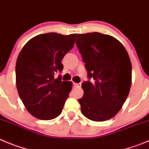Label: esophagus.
<instances>
[{
  "label": "esophagus",
  "mask_w": 149,
  "mask_h": 149,
  "mask_svg": "<svg viewBox=\"0 0 149 149\" xmlns=\"http://www.w3.org/2000/svg\"><path fill=\"white\" fill-rule=\"evenodd\" d=\"M73 85L76 87H81V83H73Z\"/></svg>",
  "instance_id": "obj_1"
}]
</instances>
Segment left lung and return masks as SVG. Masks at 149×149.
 I'll use <instances>...</instances> for the list:
<instances>
[{
	"mask_svg": "<svg viewBox=\"0 0 149 149\" xmlns=\"http://www.w3.org/2000/svg\"><path fill=\"white\" fill-rule=\"evenodd\" d=\"M76 46L93 81L81 84L84 95L78 99L83 115L105 121L120 111L132 85V63L120 41L98 32L79 34Z\"/></svg>",
	"mask_w": 149,
	"mask_h": 149,
	"instance_id": "8db88e82",
	"label": "left lung"
}]
</instances>
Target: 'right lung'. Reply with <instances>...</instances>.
Returning a JSON list of instances; mask_svg holds the SVG:
<instances>
[{"mask_svg": "<svg viewBox=\"0 0 149 149\" xmlns=\"http://www.w3.org/2000/svg\"><path fill=\"white\" fill-rule=\"evenodd\" d=\"M76 34H39L26 42L17 59L18 94L28 112L40 120H51L62 112L73 87L71 81L54 78L63 70L61 61L73 48Z\"/></svg>", "mask_w": 149, "mask_h": 149, "instance_id": "right-lung-1", "label": "right lung"}]
</instances>
